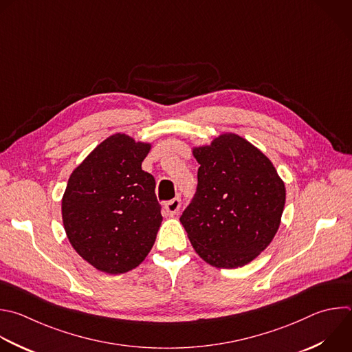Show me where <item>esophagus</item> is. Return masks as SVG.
Instances as JSON below:
<instances>
[{"instance_id":"1","label":"esophagus","mask_w":352,"mask_h":352,"mask_svg":"<svg viewBox=\"0 0 352 352\" xmlns=\"http://www.w3.org/2000/svg\"><path fill=\"white\" fill-rule=\"evenodd\" d=\"M164 208H166L168 215H175L179 211V208H181V200L178 197H175V199L167 201L164 204Z\"/></svg>"}]
</instances>
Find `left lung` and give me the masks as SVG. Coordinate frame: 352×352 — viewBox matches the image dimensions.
<instances>
[{"label":"left lung","mask_w":352,"mask_h":352,"mask_svg":"<svg viewBox=\"0 0 352 352\" xmlns=\"http://www.w3.org/2000/svg\"><path fill=\"white\" fill-rule=\"evenodd\" d=\"M197 189L179 221L201 260L239 268L264 252L280 225L286 188L272 162L238 134L193 146Z\"/></svg>","instance_id":"left-lung-1"}]
</instances>
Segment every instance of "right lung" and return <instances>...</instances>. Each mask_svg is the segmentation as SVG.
I'll return each instance as SVG.
<instances>
[{
    "label": "right lung",
    "instance_id": "1",
    "mask_svg": "<svg viewBox=\"0 0 352 352\" xmlns=\"http://www.w3.org/2000/svg\"><path fill=\"white\" fill-rule=\"evenodd\" d=\"M151 142L117 133L70 174L62 197L66 236L95 270L117 275L137 268L152 250L163 217L155 178L142 170Z\"/></svg>",
    "mask_w": 352,
    "mask_h": 352
}]
</instances>
